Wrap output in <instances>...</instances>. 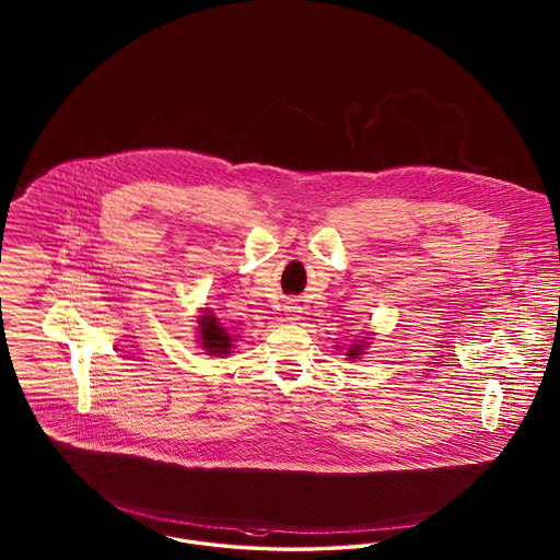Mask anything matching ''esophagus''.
I'll return each instance as SVG.
<instances>
[{
	"label": "esophagus",
	"instance_id": "34e87169",
	"mask_svg": "<svg viewBox=\"0 0 560 560\" xmlns=\"http://www.w3.org/2000/svg\"><path fill=\"white\" fill-rule=\"evenodd\" d=\"M285 319L290 323H298L302 319V306L298 302H288L285 304Z\"/></svg>",
	"mask_w": 560,
	"mask_h": 560
}]
</instances>
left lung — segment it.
<instances>
[{
    "instance_id": "8db88e82",
    "label": "left lung",
    "mask_w": 560,
    "mask_h": 560,
    "mask_svg": "<svg viewBox=\"0 0 560 560\" xmlns=\"http://www.w3.org/2000/svg\"><path fill=\"white\" fill-rule=\"evenodd\" d=\"M368 340H370V338H365L363 342H354L352 347L348 348V359H359V354H363V348H368V345H370Z\"/></svg>"
}]
</instances>
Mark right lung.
Instances as JSON below:
<instances>
[{"mask_svg":"<svg viewBox=\"0 0 560 560\" xmlns=\"http://www.w3.org/2000/svg\"><path fill=\"white\" fill-rule=\"evenodd\" d=\"M197 323H199V340H201V348L206 350V354H210V357L231 354L233 338L229 336L224 325L213 317L210 308H206L203 315H199Z\"/></svg>","mask_w":560,"mask_h":560,"instance_id":"1","label":"right lung"}]
</instances>
